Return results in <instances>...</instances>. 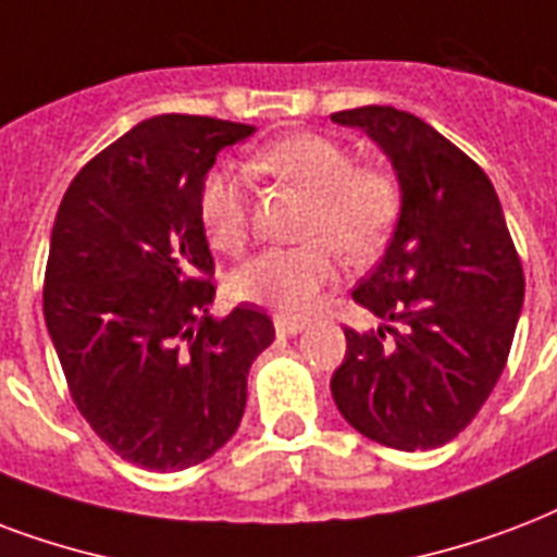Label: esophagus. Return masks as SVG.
Segmentation results:
<instances>
[{
	"label": "esophagus",
	"mask_w": 557,
	"mask_h": 557,
	"mask_svg": "<svg viewBox=\"0 0 557 557\" xmlns=\"http://www.w3.org/2000/svg\"><path fill=\"white\" fill-rule=\"evenodd\" d=\"M304 326H307V321H297V318H283V315L274 318V330H277L280 335L304 333Z\"/></svg>",
	"instance_id": "obj_1"
}]
</instances>
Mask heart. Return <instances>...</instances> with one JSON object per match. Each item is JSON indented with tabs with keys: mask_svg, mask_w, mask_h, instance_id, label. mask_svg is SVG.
<instances>
[{
	"mask_svg": "<svg viewBox=\"0 0 557 557\" xmlns=\"http://www.w3.org/2000/svg\"><path fill=\"white\" fill-rule=\"evenodd\" d=\"M253 165L304 189L312 207L304 222V248H271L242 262L231 274L236 300L260 304L283 315H304L335 280V253L362 262L385 245L397 210L400 186L392 172L356 165L342 143L324 134H292L260 148ZM198 219L212 248L236 253L248 242V186L231 169H212L198 193Z\"/></svg>",
	"mask_w": 557,
	"mask_h": 557,
	"instance_id": "b5f03b06",
	"label": "heart"
}]
</instances>
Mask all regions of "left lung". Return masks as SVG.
<instances>
[{"mask_svg":"<svg viewBox=\"0 0 557 557\" xmlns=\"http://www.w3.org/2000/svg\"><path fill=\"white\" fill-rule=\"evenodd\" d=\"M333 122L364 131L400 184L392 242L354 288L382 324L345 330L333 400L382 447H444L476 418L508 362L523 265L494 184L435 127L380 104L342 110Z\"/></svg>","mask_w":557,"mask_h":557,"instance_id":"1","label":"left lung"}]
</instances>
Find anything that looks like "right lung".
I'll return each mask as SVG.
<instances>
[{
	"label": "right lung",
	"instance_id": "add662e5",
	"mask_svg": "<svg viewBox=\"0 0 557 557\" xmlns=\"http://www.w3.org/2000/svg\"><path fill=\"white\" fill-rule=\"evenodd\" d=\"M257 127L163 113L81 169L52 227L42 315L70 394L116 456L184 470L239 430L248 371L274 342L260 307L212 318L198 193Z\"/></svg>",
	"mask_w": 557,
	"mask_h": 557
}]
</instances>
